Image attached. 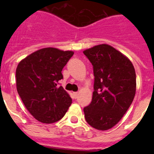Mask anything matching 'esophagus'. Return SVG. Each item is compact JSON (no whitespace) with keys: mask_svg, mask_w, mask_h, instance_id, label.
<instances>
[{"mask_svg":"<svg viewBox=\"0 0 154 154\" xmlns=\"http://www.w3.org/2000/svg\"><path fill=\"white\" fill-rule=\"evenodd\" d=\"M73 95H74L75 98H77L79 96V92H74V93H73Z\"/></svg>","mask_w":154,"mask_h":154,"instance_id":"esophagus-1","label":"esophagus"}]
</instances>
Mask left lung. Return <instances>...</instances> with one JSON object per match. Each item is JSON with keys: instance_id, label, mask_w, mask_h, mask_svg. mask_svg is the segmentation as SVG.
Here are the masks:
<instances>
[{"instance_id": "obj_1", "label": "left lung", "mask_w": 154, "mask_h": 154, "mask_svg": "<svg viewBox=\"0 0 154 154\" xmlns=\"http://www.w3.org/2000/svg\"><path fill=\"white\" fill-rule=\"evenodd\" d=\"M93 66L94 92L83 109L85 120L99 130L113 127L130 106L137 81L133 64L113 47L102 44L83 51Z\"/></svg>"}]
</instances>
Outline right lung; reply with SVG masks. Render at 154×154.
<instances>
[{
	"instance_id": "1",
	"label": "right lung",
	"mask_w": 154,
	"mask_h": 154,
	"mask_svg": "<svg viewBox=\"0 0 154 154\" xmlns=\"http://www.w3.org/2000/svg\"><path fill=\"white\" fill-rule=\"evenodd\" d=\"M73 54L72 51L45 48L27 56L17 65V92L28 112L41 123L60 120L72 104L67 92L57 85L63 79L62 69Z\"/></svg>"
}]
</instances>
